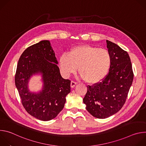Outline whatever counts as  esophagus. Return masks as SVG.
Instances as JSON below:
<instances>
[{"label": "esophagus", "mask_w": 146, "mask_h": 146, "mask_svg": "<svg viewBox=\"0 0 146 146\" xmlns=\"http://www.w3.org/2000/svg\"><path fill=\"white\" fill-rule=\"evenodd\" d=\"M76 84H77V82H76V81L72 80V81H71V83H70V86H71V87H72V88H74V87H75V86L76 85Z\"/></svg>", "instance_id": "1"}]
</instances>
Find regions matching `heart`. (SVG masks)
Masks as SVG:
<instances>
[{
  "label": "heart",
  "instance_id": "obj_1",
  "mask_svg": "<svg viewBox=\"0 0 146 146\" xmlns=\"http://www.w3.org/2000/svg\"><path fill=\"white\" fill-rule=\"evenodd\" d=\"M111 58L105 49L81 45L72 48L68 54H62L59 60L60 70L69 77L77 70L89 84H94L105 78L110 68Z\"/></svg>",
  "mask_w": 146,
  "mask_h": 146
}]
</instances>
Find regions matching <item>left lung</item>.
<instances>
[{
	"label": "left lung",
	"instance_id": "1",
	"mask_svg": "<svg viewBox=\"0 0 146 146\" xmlns=\"http://www.w3.org/2000/svg\"><path fill=\"white\" fill-rule=\"evenodd\" d=\"M106 43L111 58L109 73L101 82L87 86L83 99L87 111L98 118H108L122 108L133 80L128 52L110 41Z\"/></svg>",
	"mask_w": 146,
	"mask_h": 146
}]
</instances>
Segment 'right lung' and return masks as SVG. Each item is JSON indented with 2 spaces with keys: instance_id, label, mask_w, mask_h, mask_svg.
Masks as SVG:
<instances>
[{
  "instance_id": "1",
  "label": "right lung",
  "mask_w": 146,
  "mask_h": 146,
  "mask_svg": "<svg viewBox=\"0 0 146 146\" xmlns=\"http://www.w3.org/2000/svg\"><path fill=\"white\" fill-rule=\"evenodd\" d=\"M50 41L43 40L28 47L21 55L15 74V84L21 103L32 116L41 121L55 118L64 108L70 92V81L62 77ZM40 72L44 87L38 94L29 92L30 77Z\"/></svg>"
}]
</instances>
